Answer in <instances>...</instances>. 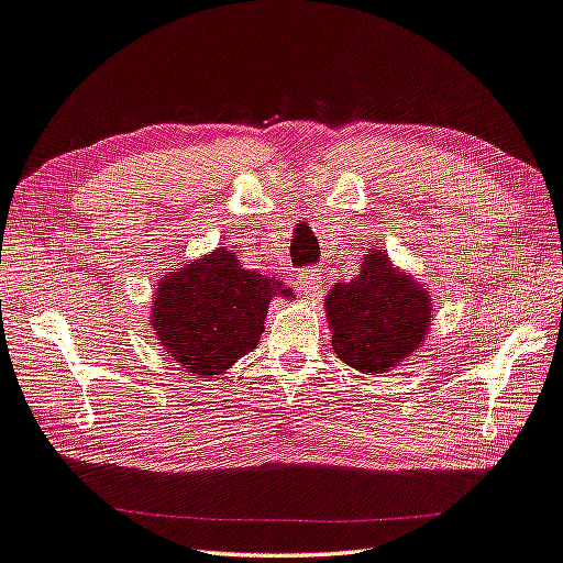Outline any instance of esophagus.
<instances>
[{
    "label": "esophagus",
    "mask_w": 563,
    "mask_h": 563,
    "mask_svg": "<svg viewBox=\"0 0 563 563\" xmlns=\"http://www.w3.org/2000/svg\"><path fill=\"white\" fill-rule=\"evenodd\" d=\"M300 288L305 290V295H319V290H322V273H319L317 268H307L300 273Z\"/></svg>",
    "instance_id": "obj_1"
}]
</instances>
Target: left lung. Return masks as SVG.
<instances>
[{
  "label": "left lung",
  "mask_w": 563,
  "mask_h": 563,
  "mask_svg": "<svg viewBox=\"0 0 563 563\" xmlns=\"http://www.w3.org/2000/svg\"><path fill=\"white\" fill-rule=\"evenodd\" d=\"M334 354L361 373H385L422 344L432 297L398 271L383 249L366 251L354 280L336 283L324 300Z\"/></svg>",
  "instance_id": "8db88e82"
}]
</instances>
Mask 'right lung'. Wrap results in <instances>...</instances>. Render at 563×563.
Segmentation results:
<instances>
[{"instance_id": "add662e5", "label": "right lung", "mask_w": 563, "mask_h": 563, "mask_svg": "<svg viewBox=\"0 0 563 563\" xmlns=\"http://www.w3.org/2000/svg\"><path fill=\"white\" fill-rule=\"evenodd\" d=\"M275 295L292 292L271 275L244 268L227 249H214L158 283L151 324L185 371L219 376L256 349Z\"/></svg>"}]
</instances>
